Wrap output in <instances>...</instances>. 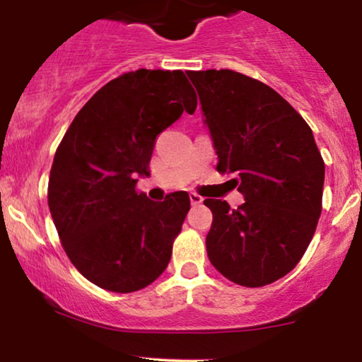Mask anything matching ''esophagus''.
I'll use <instances>...</instances> for the list:
<instances>
[{
    "instance_id": "esophagus-1",
    "label": "esophagus",
    "mask_w": 362,
    "mask_h": 362,
    "mask_svg": "<svg viewBox=\"0 0 362 362\" xmlns=\"http://www.w3.org/2000/svg\"><path fill=\"white\" fill-rule=\"evenodd\" d=\"M189 197H190V202H192V206H199V204H202V201H204V199H202L201 195L195 194V192H190V194H189Z\"/></svg>"
}]
</instances>
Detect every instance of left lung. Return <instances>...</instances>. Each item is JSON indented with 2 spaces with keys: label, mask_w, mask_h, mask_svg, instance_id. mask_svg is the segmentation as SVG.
I'll list each match as a JSON object with an SVG mask.
<instances>
[{
  "label": "left lung",
  "mask_w": 362,
  "mask_h": 362,
  "mask_svg": "<svg viewBox=\"0 0 362 362\" xmlns=\"http://www.w3.org/2000/svg\"><path fill=\"white\" fill-rule=\"evenodd\" d=\"M218 155L245 202L206 199L207 257L226 279L260 288L296 267L322 214L325 163L313 132L284 98L231 69L189 71Z\"/></svg>",
  "instance_id": "1"
}]
</instances>
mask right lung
<instances>
[{"mask_svg":"<svg viewBox=\"0 0 362 362\" xmlns=\"http://www.w3.org/2000/svg\"><path fill=\"white\" fill-rule=\"evenodd\" d=\"M195 107L182 71L138 69L102 86L66 131L49 177V209L69 260L98 288L132 293L167 269L189 194L155 202L136 184L149 177L156 136Z\"/></svg>","mask_w":362,"mask_h":362,"instance_id":"obj_1","label":"right lung"}]
</instances>
